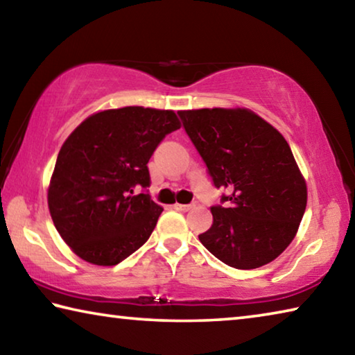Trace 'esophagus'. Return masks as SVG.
I'll return each mask as SVG.
<instances>
[{
    "mask_svg": "<svg viewBox=\"0 0 355 355\" xmlns=\"http://www.w3.org/2000/svg\"><path fill=\"white\" fill-rule=\"evenodd\" d=\"M192 207L194 205H182V203H175V205H173V209H177V211H189Z\"/></svg>",
    "mask_w": 355,
    "mask_h": 355,
    "instance_id": "obj_1",
    "label": "esophagus"
}]
</instances>
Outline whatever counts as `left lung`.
<instances>
[{"label": "left lung", "mask_w": 355, "mask_h": 355, "mask_svg": "<svg viewBox=\"0 0 355 355\" xmlns=\"http://www.w3.org/2000/svg\"><path fill=\"white\" fill-rule=\"evenodd\" d=\"M220 196L200 243L222 263L255 269L284 252L307 207V184L290 146L249 110L178 111Z\"/></svg>", "instance_id": "8db88e82"}]
</instances>
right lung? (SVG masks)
<instances>
[{"instance_id": "add662e5", "label": "right lung", "mask_w": 355, "mask_h": 355, "mask_svg": "<svg viewBox=\"0 0 355 355\" xmlns=\"http://www.w3.org/2000/svg\"><path fill=\"white\" fill-rule=\"evenodd\" d=\"M178 128L173 111L127 106L94 114L67 137L48 188V208L78 257L114 266L150 238L163 208L150 199L147 163Z\"/></svg>"}]
</instances>
